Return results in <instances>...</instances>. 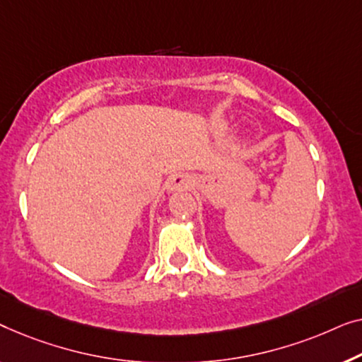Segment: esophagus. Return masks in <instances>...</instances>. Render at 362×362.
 Instances as JSON below:
<instances>
[{"label":"esophagus","instance_id":"obj_1","mask_svg":"<svg viewBox=\"0 0 362 362\" xmlns=\"http://www.w3.org/2000/svg\"><path fill=\"white\" fill-rule=\"evenodd\" d=\"M190 187H192V182H190V179H188L187 175L174 177V179H172V182L169 183V190L170 192L180 190V188H183V190H185V188H190Z\"/></svg>","mask_w":362,"mask_h":362}]
</instances>
